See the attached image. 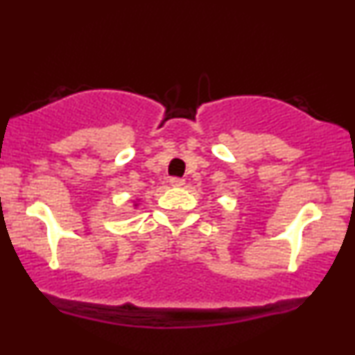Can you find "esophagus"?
Wrapping results in <instances>:
<instances>
[{"instance_id":"1","label":"esophagus","mask_w":355,"mask_h":355,"mask_svg":"<svg viewBox=\"0 0 355 355\" xmlns=\"http://www.w3.org/2000/svg\"><path fill=\"white\" fill-rule=\"evenodd\" d=\"M170 185H172V187H183V185H185V180H183V178H178V177H172V178H170Z\"/></svg>"}]
</instances>
